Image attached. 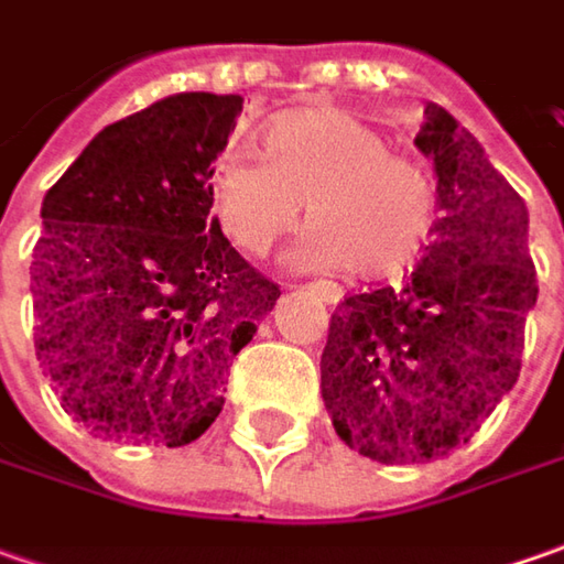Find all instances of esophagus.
Listing matches in <instances>:
<instances>
[{"label":"esophagus","mask_w":564,"mask_h":564,"mask_svg":"<svg viewBox=\"0 0 564 564\" xmlns=\"http://www.w3.org/2000/svg\"><path fill=\"white\" fill-rule=\"evenodd\" d=\"M308 290H312V293H318L321 300L327 302V305H337V302L343 300V290L337 286V283H330V281L308 283Z\"/></svg>","instance_id":"esophagus-1"}]
</instances>
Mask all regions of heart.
Masks as SVG:
<instances>
[{
    "label": "heart",
    "instance_id": "b5f03b06",
    "mask_svg": "<svg viewBox=\"0 0 564 564\" xmlns=\"http://www.w3.org/2000/svg\"><path fill=\"white\" fill-rule=\"evenodd\" d=\"M262 155L227 149L212 167V212L227 240L268 256L300 224L305 264H343L352 278H393L415 262L434 218V181L399 159L387 137L349 115H283Z\"/></svg>",
    "mask_w": 564,
    "mask_h": 564
}]
</instances>
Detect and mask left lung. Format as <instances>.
Returning a JSON list of instances; mask_svg holds the SVG:
<instances>
[{"label":"left lung","mask_w":564,"mask_h":564,"mask_svg":"<svg viewBox=\"0 0 564 564\" xmlns=\"http://www.w3.org/2000/svg\"><path fill=\"white\" fill-rule=\"evenodd\" d=\"M415 147L437 171L434 240L399 290L346 296L321 352L334 431L383 465L468 443L518 380L536 302L528 208L484 147L434 102Z\"/></svg>","instance_id":"8db88e82"}]
</instances>
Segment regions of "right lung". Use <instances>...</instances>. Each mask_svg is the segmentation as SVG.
<instances>
[{
    "instance_id": "right-lung-1",
    "label": "right lung",
    "mask_w": 564,
    "mask_h": 564,
    "mask_svg": "<svg viewBox=\"0 0 564 564\" xmlns=\"http://www.w3.org/2000/svg\"><path fill=\"white\" fill-rule=\"evenodd\" d=\"M240 96L177 93L93 137L43 199L33 349L96 437L186 446L221 415L234 356L281 286L212 218Z\"/></svg>"
}]
</instances>
